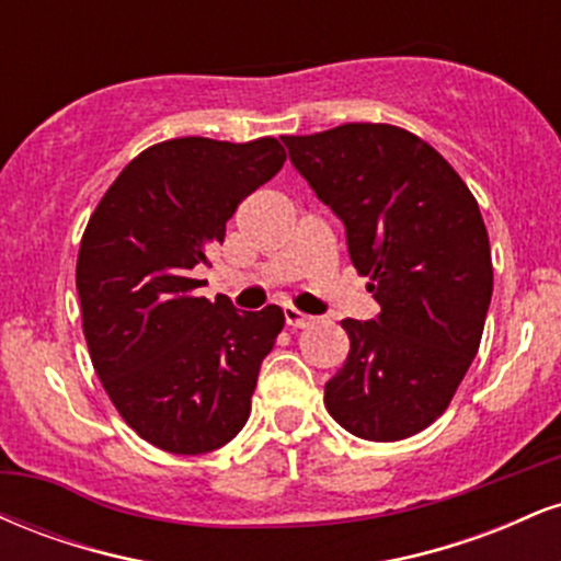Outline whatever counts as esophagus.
I'll list each match as a JSON object with an SVG mask.
<instances>
[{
  "instance_id": "esophagus-1",
  "label": "esophagus",
  "mask_w": 561,
  "mask_h": 561,
  "mask_svg": "<svg viewBox=\"0 0 561 561\" xmlns=\"http://www.w3.org/2000/svg\"><path fill=\"white\" fill-rule=\"evenodd\" d=\"M285 321L287 327H293V330H306V327H311L317 317H308V313L298 311V308L293 306H285Z\"/></svg>"
}]
</instances>
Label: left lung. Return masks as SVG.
Returning a JSON list of instances; mask_svg holds the SVG:
<instances>
[{"label": "left lung", "mask_w": 561, "mask_h": 561, "mask_svg": "<svg viewBox=\"0 0 561 561\" xmlns=\"http://www.w3.org/2000/svg\"><path fill=\"white\" fill-rule=\"evenodd\" d=\"M285 139L317 197L343 218L347 253L379 302L340 321L345 364L324 385L332 420L364 440L422 433L478 356L493 263L478 199L435 147L390 124Z\"/></svg>", "instance_id": "left-lung-1"}]
</instances>
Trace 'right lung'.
I'll use <instances>...</instances> for the list:
<instances>
[{
  "label": "right lung",
  "mask_w": 561,
  "mask_h": 561,
  "mask_svg": "<svg viewBox=\"0 0 561 561\" xmlns=\"http://www.w3.org/2000/svg\"><path fill=\"white\" fill-rule=\"evenodd\" d=\"M274 137H182L139 152L83 229L76 289L83 337L124 422L169 454L221 448L244 427L279 306L237 311L192 276L250 192L285 165Z\"/></svg>",
  "instance_id": "add662e5"
}]
</instances>
